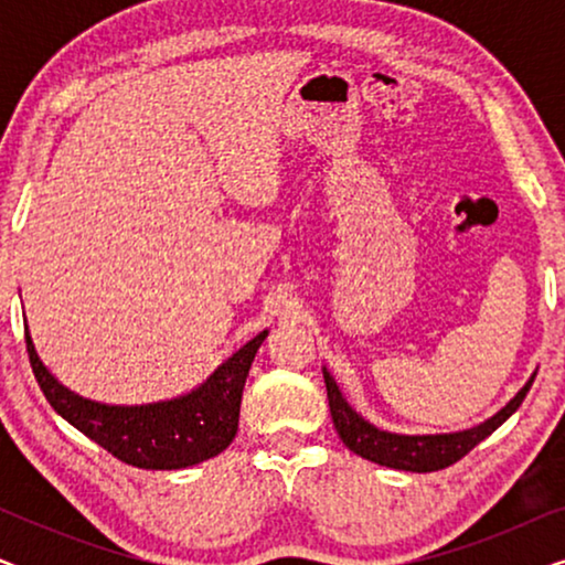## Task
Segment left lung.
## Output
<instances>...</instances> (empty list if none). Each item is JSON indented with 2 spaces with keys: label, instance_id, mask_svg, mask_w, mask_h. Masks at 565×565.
Here are the masks:
<instances>
[{
  "label": "left lung",
  "instance_id": "obj_1",
  "mask_svg": "<svg viewBox=\"0 0 565 565\" xmlns=\"http://www.w3.org/2000/svg\"><path fill=\"white\" fill-rule=\"evenodd\" d=\"M323 381H327V396H329V408L331 419H334V427L342 437V443L350 447L354 455L360 458L373 460L377 466L396 468V470H412V473H431V470H443L452 462L473 450L478 443H483L491 431H497L501 424H504L509 416H512L516 408L522 406L524 396H527L530 385L535 377H530V383L516 393V396L509 401V404L501 408L497 416H491L489 422L478 424L473 429L455 431V435H391V431H383L367 424L358 412H352V406L347 404L339 393L334 377H331L327 370H323Z\"/></svg>",
  "mask_w": 565,
  "mask_h": 565
}]
</instances>
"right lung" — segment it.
I'll list each match as a JSON object with an SVG mask.
<instances>
[{
	"label": "right lung",
	"mask_w": 565,
	"mask_h": 565,
	"mask_svg": "<svg viewBox=\"0 0 565 565\" xmlns=\"http://www.w3.org/2000/svg\"><path fill=\"white\" fill-rule=\"evenodd\" d=\"M265 337L267 331L254 337L188 396L149 406H105L64 388L38 360L25 329L30 365L49 404L118 460L149 470L188 468L226 450L238 429L246 375Z\"/></svg>",
	"instance_id": "right-lung-1"
}]
</instances>
